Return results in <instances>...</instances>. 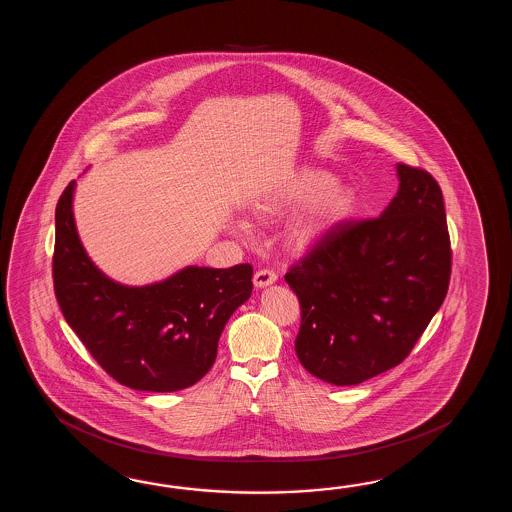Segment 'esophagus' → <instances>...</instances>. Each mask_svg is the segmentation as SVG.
<instances>
[{
    "label": "esophagus",
    "mask_w": 512,
    "mask_h": 512,
    "mask_svg": "<svg viewBox=\"0 0 512 512\" xmlns=\"http://www.w3.org/2000/svg\"><path fill=\"white\" fill-rule=\"evenodd\" d=\"M274 282H276V272L272 271V269H260V271L254 274V285L260 287V289Z\"/></svg>",
    "instance_id": "obj_1"
}]
</instances>
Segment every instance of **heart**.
<instances>
[{
	"label": "heart",
	"instance_id": "obj_1",
	"mask_svg": "<svg viewBox=\"0 0 512 512\" xmlns=\"http://www.w3.org/2000/svg\"><path fill=\"white\" fill-rule=\"evenodd\" d=\"M355 192L337 183V177L322 168H305L280 186L271 196L252 205V214L260 219L280 218L306 207L294 219L289 230V245L304 249L320 240L355 208Z\"/></svg>",
	"mask_w": 512,
	"mask_h": 512
}]
</instances>
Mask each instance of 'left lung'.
<instances>
[{"label":"left lung","mask_w":512,"mask_h":512,"mask_svg":"<svg viewBox=\"0 0 512 512\" xmlns=\"http://www.w3.org/2000/svg\"><path fill=\"white\" fill-rule=\"evenodd\" d=\"M397 177L399 190L379 218L340 221L285 274L302 307L298 360L335 386L401 364L448 291L441 188L406 164H397Z\"/></svg>","instance_id":"left-lung-1"}]
</instances>
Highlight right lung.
Segmentation results:
<instances>
[{"instance_id":"right-lung-1","label":"right lung","mask_w":512,"mask_h":512,"mask_svg":"<svg viewBox=\"0 0 512 512\" xmlns=\"http://www.w3.org/2000/svg\"><path fill=\"white\" fill-rule=\"evenodd\" d=\"M69 183L56 205L53 280L58 305L93 359L141 392H177L207 375L223 327L252 293L249 263L188 265L161 282H115L78 238Z\"/></svg>"}]
</instances>
